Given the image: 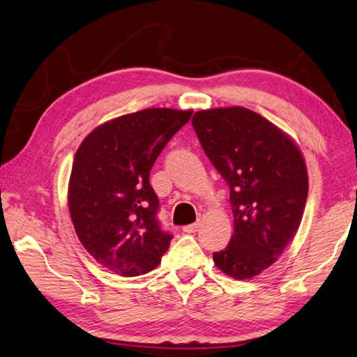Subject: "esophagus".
<instances>
[{
	"instance_id": "1",
	"label": "esophagus",
	"mask_w": 357,
	"mask_h": 357,
	"mask_svg": "<svg viewBox=\"0 0 357 357\" xmlns=\"http://www.w3.org/2000/svg\"><path fill=\"white\" fill-rule=\"evenodd\" d=\"M199 227H200V223L188 225V226H185V227H183V232H186V234H194V232L199 231Z\"/></svg>"
}]
</instances>
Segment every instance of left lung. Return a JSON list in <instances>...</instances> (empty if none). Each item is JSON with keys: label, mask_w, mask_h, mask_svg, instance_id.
Returning <instances> with one entry per match:
<instances>
[{"label": "left lung", "mask_w": 357, "mask_h": 357, "mask_svg": "<svg viewBox=\"0 0 357 357\" xmlns=\"http://www.w3.org/2000/svg\"><path fill=\"white\" fill-rule=\"evenodd\" d=\"M192 126L231 189L234 235L213 263L235 280H250L298 232L308 194L304 157L278 126L243 107L197 112Z\"/></svg>", "instance_id": "obj_1"}]
</instances>
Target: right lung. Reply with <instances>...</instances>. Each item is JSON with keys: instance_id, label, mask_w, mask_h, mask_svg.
<instances>
[{"instance_id": "right-lung-1", "label": "right lung", "mask_w": 357, "mask_h": 357, "mask_svg": "<svg viewBox=\"0 0 357 357\" xmlns=\"http://www.w3.org/2000/svg\"><path fill=\"white\" fill-rule=\"evenodd\" d=\"M192 112L148 108L99 125L77 148L68 209L79 241L108 271L139 276L153 271L172 235L157 220L149 171Z\"/></svg>"}]
</instances>
